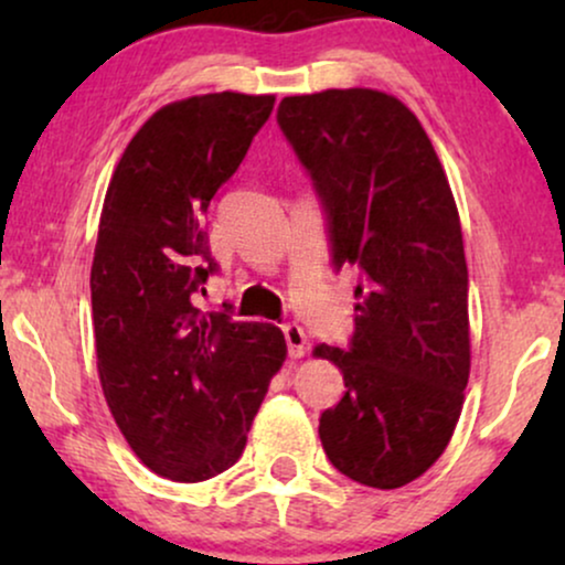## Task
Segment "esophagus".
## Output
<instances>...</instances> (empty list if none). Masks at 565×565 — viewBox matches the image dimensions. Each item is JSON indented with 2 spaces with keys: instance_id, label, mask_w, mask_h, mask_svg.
<instances>
[{
  "instance_id": "obj_1",
  "label": "esophagus",
  "mask_w": 565,
  "mask_h": 565,
  "mask_svg": "<svg viewBox=\"0 0 565 565\" xmlns=\"http://www.w3.org/2000/svg\"><path fill=\"white\" fill-rule=\"evenodd\" d=\"M282 334H285V342H288V352L290 358H303L306 352V331L298 327V323H285L282 327Z\"/></svg>"
}]
</instances>
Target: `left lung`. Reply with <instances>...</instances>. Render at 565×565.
<instances>
[{"instance_id":"obj_1","label":"left lung","mask_w":565,"mask_h":565,"mask_svg":"<svg viewBox=\"0 0 565 565\" xmlns=\"http://www.w3.org/2000/svg\"><path fill=\"white\" fill-rule=\"evenodd\" d=\"M277 126L311 177L331 267L358 269L350 344L316 347L347 388L321 414V445L352 481L398 489L445 452L470 373L452 190L422 122L383 92L285 97Z\"/></svg>"}]
</instances>
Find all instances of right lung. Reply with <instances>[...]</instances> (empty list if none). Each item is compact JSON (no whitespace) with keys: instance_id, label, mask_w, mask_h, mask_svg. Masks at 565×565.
Here are the masks:
<instances>
[{"instance_id":"right-lung-1","label":"right lung","mask_w":565,"mask_h":565,"mask_svg":"<svg viewBox=\"0 0 565 565\" xmlns=\"http://www.w3.org/2000/svg\"><path fill=\"white\" fill-rule=\"evenodd\" d=\"M273 95L190 97L130 138L107 188L92 262V319L107 406L146 468L180 483L242 458L288 347L273 323L192 303L211 257L203 215L242 164Z\"/></svg>"}]
</instances>
